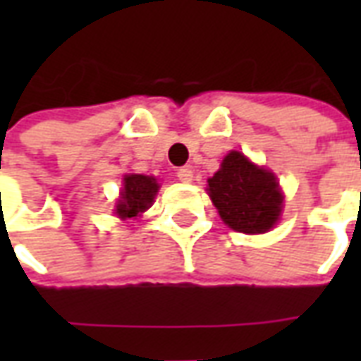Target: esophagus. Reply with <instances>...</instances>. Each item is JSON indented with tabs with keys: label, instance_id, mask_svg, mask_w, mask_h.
<instances>
[{
	"label": "esophagus",
	"instance_id": "34e87169",
	"mask_svg": "<svg viewBox=\"0 0 361 361\" xmlns=\"http://www.w3.org/2000/svg\"><path fill=\"white\" fill-rule=\"evenodd\" d=\"M178 180L183 181V183H189V181L193 180V170L188 168V166H185V168H180V170H178Z\"/></svg>",
	"mask_w": 361,
	"mask_h": 361
}]
</instances>
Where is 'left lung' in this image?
<instances>
[{"label": "left lung", "instance_id": "8db88e82", "mask_svg": "<svg viewBox=\"0 0 361 361\" xmlns=\"http://www.w3.org/2000/svg\"><path fill=\"white\" fill-rule=\"evenodd\" d=\"M209 197L224 224L243 234H265L280 219L282 191L276 176L259 168L242 152H228L209 178Z\"/></svg>", "mask_w": 361, "mask_h": 361}]
</instances>
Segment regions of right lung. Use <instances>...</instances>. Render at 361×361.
<instances>
[{
  "instance_id": "add662e5",
  "label": "right lung",
  "mask_w": 361,
  "mask_h": 361,
  "mask_svg": "<svg viewBox=\"0 0 361 361\" xmlns=\"http://www.w3.org/2000/svg\"><path fill=\"white\" fill-rule=\"evenodd\" d=\"M158 181L152 176L142 173H126L123 176V188L116 203L118 219H137L149 209L158 193Z\"/></svg>"
}]
</instances>
